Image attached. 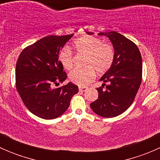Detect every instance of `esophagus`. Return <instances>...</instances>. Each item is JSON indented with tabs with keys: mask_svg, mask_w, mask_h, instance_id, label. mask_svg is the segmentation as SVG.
Segmentation results:
<instances>
[{
	"mask_svg": "<svg viewBox=\"0 0 160 160\" xmlns=\"http://www.w3.org/2000/svg\"><path fill=\"white\" fill-rule=\"evenodd\" d=\"M79 90H80V92H84L87 90V88H83V87H80L79 88Z\"/></svg>",
	"mask_w": 160,
	"mask_h": 160,
	"instance_id": "obj_1",
	"label": "esophagus"
}]
</instances>
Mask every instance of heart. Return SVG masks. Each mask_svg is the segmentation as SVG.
Instances as JSON below:
<instances>
[{"mask_svg": "<svg viewBox=\"0 0 160 160\" xmlns=\"http://www.w3.org/2000/svg\"><path fill=\"white\" fill-rule=\"evenodd\" d=\"M77 52L85 54L83 65L81 69H74L69 74L72 83L80 87H85L93 81L96 77V71L103 74L111 68L114 59V50L110 43L102 42L98 37L83 35L77 38L72 43ZM59 61L65 70L72 67V55L70 48L63 47L59 52Z\"/></svg>", "mask_w": 160, "mask_h": 160, "instance_id": "b5f03b06", "label": "heart"}]
</instances>
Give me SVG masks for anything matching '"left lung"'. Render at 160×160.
I'll use <instances>...</instances> for the list:
<instances>
[{
    "mask_svg": "<svg viewBox=\"0 0 160 160\" xmlns=\"http://www.w3.org/2000/svg\"><path fill=\"white\" fill-rule=\"evenodd\" d=\"M98 35L109 38L114 50V59L111 68L100 79L104 83L97 88L98 99L90 106L101 117L114 118L125 112L133 102L141 84L142 61L136 45L120 33L100 32ZM105 82L109 84L104 91Z\"/></svg>",
    "mask_w": 160,
    "mask_h": 160,
    "instance_id": "obj_1",
    "label": "left lung"
}]
</instances>
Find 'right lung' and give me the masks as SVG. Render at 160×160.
I'll return each instance as SVG.
<instances>
[{"instance_id":"right-lung-1","label":"right lung","mask_w":160,"mask_h":160,"mask_svg":"<svg viewBox=\"0 0 160 160\" xmlns=\"http://www.w3.org/2000/svg\"><path fill=\"white\" fill-rule=\"evenodd\" d=\"M72 36L73 34L44 37L25 48L17 61L18 92L27 108L41 118L49 120L62 115L79 91L78 87L71 82L60 88L52 87L67 79L59 52Z\"/></svg>"}]
</instances>
